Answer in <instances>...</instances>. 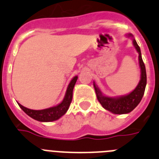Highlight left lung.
I'll return each instance as SVG.
<instances>
[{"instance_id": "1", "label": "left lung", "mask_w": 159, "mask_h": 159, "mask_svg": "<svg viewBox=\"0 0 159 159\" xmlns=\"http://www.w3.org/2000/svg\"><path fill=\"white\" fill-rule=\"evenodd\" d=\"M127 37H130L133 41L136 51L139 53V67L141 70V77L139 84L134 90H133L130 93L125 95H120L117 97H109L102 95L100 89L98 88L95 83L94 82V88H95L96 97L102 107L106 110L109 111L111 113L116 115H122V114L130 113L138 106L144 95L146 85H147V72H146L145 64L142 59L141 50L139 46L138 45L137 42L134 40L132 34H127Z\"/></svg>"}]
</instances>
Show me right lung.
<instances>
[{
	"label": "right lung",
	"instance_id": "add662e5",
	"mask_svg": "<svg viewBox=\"0 0 159 159\" xmlns=\"http://www.w3.org/2000/svg\"><path fill=\"white\" fill-rule=\"evenodd\" d=\"M77 79H78L77 75L73 77L71 82L68 84L64 99H63L62 102L57 106L47 108V109H43V110H32V109L22 106L21 104H20L17 102L18 105L25 113L27 114L28 116H30L32 119H36L37 121L52 122L55 120H57L60 117H62L69 108L71 99H72L73 88H74V86L76 83Z\"/></svg>",
	"mask_w": 159,
	"mask_h": 159
}]
</instances>
